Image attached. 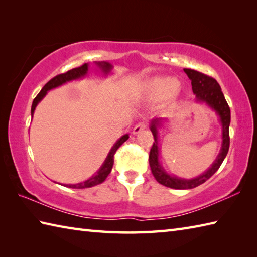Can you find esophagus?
Wrapping results in <instances>:
<instances>
[{
    "instance_id": "1",
    "label": "esophagus",
    "mask_w": 257,
    "mask_h": 257,
    "mask_svg": "<svg viewBox=\"0 0 257 257\" xmlns=\"http://www.w3.org/2000/svg\"><path fill=\"white\" fill-rule=\"evenodd\" d=\"M147 128V124L145 122H139L135 125V128L133 130V134L134 135H137L139 133L143 132V130H145Z\"/></svg>"
}]
</instances>
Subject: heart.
<instances>
[{"label":"heart","instance_id":"1","mask_svg":"<svg viewBox=\"0 0 257 257\" xmlns=\"http://www.w3.org/2000/svg\"><path fill=\"white\" fill-rule=\"evenodd\" d=\"M179 81L174 78H158L150 83L148 90L154 99H165L179 89Z\"/></svg>","mask_w":257,"mask_h":257}]
</instances>
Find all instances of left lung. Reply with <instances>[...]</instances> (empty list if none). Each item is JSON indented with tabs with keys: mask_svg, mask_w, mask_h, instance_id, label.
Here are the masks:
<instances>
[{
	"mask_svg": "<svg viewBox=\"0 0 257 257\" xmlns=\"http://www.w3.org/2000/svg\"><path fill=\"white\" fill-rule=\"evenodd\" d=\"M184 73L188 75L192 85V90L195 95L196 101L205 102L207 106H210L214 110L217 116L220 117V121L222 123V147L219 156L213 162V165L206 172L200 174L199 177L194 179L185 180L178 177H173L168 174L159 162V147H158V127L161 124V118H156L151 121L150 130L154 135L155 143L152 145L149 154V165L151 168V172L154 174L155 179L160 184L165 187L178 190L193 189L199 187L202 183H204L206 180H209L219 168L221 167L223 160L230 148V122H231V110L225 100V97L223 95L219 83L205 74H202L198 70L184 68Z\"/></svg>",
	"mask_w": 257,
	"mask_h": 257,
	"instance_id": "1",
	"label": "left lung"
}]
</instances>
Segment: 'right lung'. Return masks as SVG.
Wrapping results in <instances>:
<instances>
[{
    "instance_id": "add662e5",
    "label": "right lung",
    "mask_w": 257,
    "mask_h": 257,
    "mask_svg": "<svg viewBox=\"0 0 257 257\" xmlns=\"http://www.w3.org/2000/svg\"><path fill=\"white\" fill-rule=\"evenodd\" d=\"M96 65L106 75L110 73V70L112 68L111 65L107 63V62H98V63H96ZM88 67H89L88 64H84L79 67H76V68L68 70V72H66V73L59 74V75L55 76V77L52 78L50 81H48V83H46L45 86L42 88V90L38 92V95L35 97V99L33 100L32 109H31L32 117H33V113H34V110H35V108L37 106V103L40 102L43 99V98H44V96L46 95V92L48 90H51L53 88H56V87L61 86L65 83H67V81L84 77V76L87 74V72H88ZM128 138H129V136L124 135L117 141L116 144L112 146V148H111L110 151H109V154L106 158L105 162L102 163V166L100 167L99 170H98L97 173L94 174V176H92L91 178H89L88 180H86V181L80 182V183L65 184V187L73 188V189H86V188H91V187H95V185H97V184L102 183L106 180V178L108 177V174L110 173V171H111L112 166H113V156H114V154H116L117 149L124 143L125 140H128Z\"/></svg>"
}]
</instances>
